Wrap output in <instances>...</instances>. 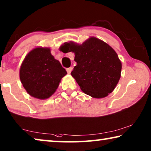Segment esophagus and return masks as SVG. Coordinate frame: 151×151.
Segmentation results:
<instances>
[{
  "label": "esophagus",
  "mask_w": 151,
  "mask_h": 151,
  "mask_svg": "<svg viewBox=\"0 0 151 151\" xmlns=\"http://www.w3.org/2000/svg\"><path fill=\"white\" fill-rule=\"evenodd\" d=\"M72 70H73V68H71V67L66 68V71H67V73H68V74H70Z\"/></svg>",
  "instance_id": "obj_1"
}]
</instances>
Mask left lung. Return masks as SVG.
Returning a JSON list of instances; mask_svg holds the SVG:
<instances>
[{
    "mask_svg": "<svg viewBox=\"0 0 151 151\" xmlns=\"http://www.w3.org/2000/svg\"><path fill=\"white\" fill-rule=\"evenodd\" d=\"M61 48L64 53H75L76 66L71 75L85 94L100 99L113 91L120 78L122 63L109 45L91 37L82 44L65 42Z\"/></svg>",
    "mask_w": 151,
    "mask_h": 151,
    "instance_id": "obj_1",
    "label": "left lung"
}]
</instances>
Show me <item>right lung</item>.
<instances>
[{"label":"right lung","instance_id":"1","mask_svg":"<svg viewBox=\"0 0 151 151\" xmlns=\"http://www.w3.org/2000/svg\"><path fill=\"white\" fill-rule=\"evenodd\" d=\"M50 47H37L29 52L21 64V82L31 96L46 99L56 92L67 73L54 58Z\"/></svg>","mask_w":151,"mask_h":151}]
</instances>
